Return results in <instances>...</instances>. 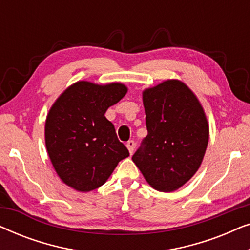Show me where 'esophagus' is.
I'll list each match as a JSON object with an SVG mask.
<instances>
[{
  "instance_id": "34e87169",
  "label": "esophagus",
  "mask_w": 250,
  "mask_h": 250,
  "mask_svg": "<svg viewBox=\"0 0 250 250\" xmlns=\"http://www.w3.org/2000/svg\"><path fill=\"white\" fill-rule=\"evenodd\" d=\"M126 146H127L129 153L132 155L133 151H134V148H135V142L133 141V140H131V141H128L127 143H126Z\"/></svg>"
}]
</instances>
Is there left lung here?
<instances>
[{
    "instance_id": "8db88e82",
    "label": "left lung",
    "mask_w": 250,
    "mask_h": 250,
    "mask_svg": "<svg viewBox=\"0 0 250 250\" xmlns=\"http://www.w3.org/2000/svg\"><path fill=\"white\" fill-rule=\"evenodd\" d=\"M146 136L132 160L146 182L173 192L199 169L209 140V126L196 94L179 80H167L142 92Z\"/></svg>"
}]
</instances>
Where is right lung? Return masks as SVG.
Listing matches in <instances>:
<instances>
[{
	"label": "right lung",
	"instance_id": "1",
	"mask_svg": "<svg viewBox=\"0 0 250 250\" xmlns=\"http://www.w3.org/2000/svg\"><path fill=\"white\" fill-rule=\"evenodd\" d=\"M126 93L127 87L117 82L78 81L54 101L45 121V146L58 176L68 187L80 192L98 189L129 156L104 116Z\"/></svg>",
	"mask_w": 250,
	"mask_h": 250
}]
</instances>
